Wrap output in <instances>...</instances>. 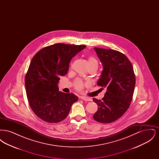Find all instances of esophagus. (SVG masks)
<instances>
[{"label":"esophagus","mask_w":159,"mask_h":159,"mask_svg":"<svg viewBox=\"0 0 159 159\" xmlns=\"http://www.w3.org/2000/svg\"><path fill=\"white\" fill-rule=\"evenodd\" d=\"M80 98L83 99V101H91V99L86 97H80Z\"/></svg>","instance_id":"34e87169"}]
</instances>
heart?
Segmentation results:
<instances>
[{
  "label": "heart",
  "instance_id": "b5f03b06",
  "mask_svg": "<svg viewBox=\"0 0 159 159\" xmlns=\"http://www.w3.org/2000/svg\"><path fill=\"white\" fill-rule=\"evenodd\" d=\"M88 64H89V66H91L92 65L98 66V61L93 57L89 56L88 58ZM84 83H83L82 80L79 79H76L74 82V87L77 91H82L84 88Z\"/></svg>",
  "mask_w": 159,
  "mask_h": 159
}]
</instances>
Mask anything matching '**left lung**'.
Wrapping results in <instances>:
<instances>
[{
    "label": "left lung",
    "instance_id": "1",
    "mask_svg": "<svg viewBox=\"0 0 159 159\" xmlns=\"http://www.w3.org/2000/svg\"><path fill=\"white\" fill-rule=\"evenodd\" d=\"M103 70L97 84L106 88L101 100L93 98L98 108L93 116L102 123L116 121L129 108L135 85V76L131 62L126 55L113 49L94 48Z\"/></svg>",
    "mask_w": 159,
    "mask_h": 159
}]
</instances>
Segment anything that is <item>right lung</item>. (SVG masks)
I'll list each match as a JSON object with an SVG mask.
<instances>
[{"mask_svg":"<svg viewBox=\"0 0 159 159\" xmlns=\"http://www.w3.org/2000/svg\"><path fill=\"white\" fill-rule=\"evenodd\" d=\"M85 47L56 43L42 48L32 58L25 77L26 93L31 108L43 121L63 120L78 100L73 93L59 91L58 84L60 77L67 73L72 58Z\"/></svg>","mask_w":159,"mask_h":159,"instance_id":"add662e5","label":"right lung"}]
</instances>
